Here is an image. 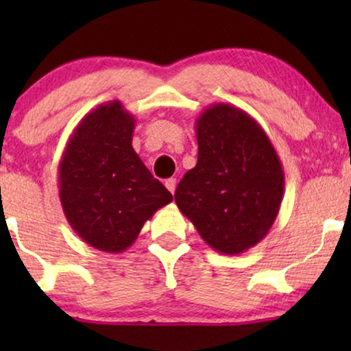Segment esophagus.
Instances as JSON below:
<instances>
[{
  "label": "esophagus",
  "mask_w": 351,
  "mask_h": 351,
  "mask_svg": "<svg viewBox=\"0 0 351 351\" xmlns=\"http://www.w3.org/2000/svg\"><path fill=\"white\" fill-rule=\"evenodd\" d=\"M165 185H166V189L169 190L172 195L176 193V186H177V180H176V179H172V177H171V179H167V180L165 182Z\"/></svg>",
  "instance_id": "esophagus-1"
}]
</instances>
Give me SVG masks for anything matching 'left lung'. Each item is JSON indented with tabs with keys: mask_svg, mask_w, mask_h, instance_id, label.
Wrapping results in <instances>:
<instances>
[{
	"mask_svg": "<svg viewBox=\"0 0 351 351\" xmlns=\"http://www.w3.org/2000/svg\"><path fill=\"white\" fill-rule=\"evenodd\" d=\"M198 161L177 185L176 203L214 251L241 254L261 243L285 195V172L251 114L213 104L195 123Z\"/></svg>",
	"mask_w": 351,
	"mask_h": 351,
	"instance_id": "left-lung-1",
	"label": "left lung"
}]
</instances>
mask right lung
Masks as SVG:
<instances>
[{
  "label": "right lung",
  "mask_w": 351,
  "mask_h": 351,
  "mask_svg": "<svg viewBox=\"0 0 351 351\" xmlns=\"http://www.w3.org/2000/svg\"><path fill=\"white\" fill-rule=\"evenodd\" d=\"M136 118L119 100L81 119L59 162V198L70 227L86 244L119 254L172 195L132 148Z\"/></svg>",
  "instance_id": "add662e5"
}]
</instances>
